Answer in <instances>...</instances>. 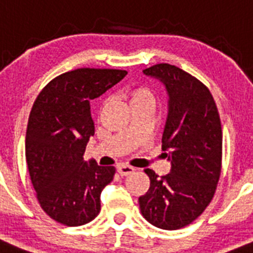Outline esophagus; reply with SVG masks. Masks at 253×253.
<instances>
[{"label": "esophagus", "mask_w": 253, "mask_h": 253, "mask_svg": "<svg viewBox=\"0 0 253 253\" xmlns=\"http://www.w3.org/2000/svg\"><path fill=\"white\" fill-rule=\"evenodd\" d=\"M135 169L133 167L131 166H126V165H121V166L117 167V171H118V173H120L121 176H127L130 175V173L135 172Z\"/></svg>", "instance_id": "1"}]
</instances>
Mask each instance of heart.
Listing matches in <instances>:
<instances>
[{"mask_svg":"<svg viewBox=\"0 0 253 253\" xmlns=\"http://www.w3.org/2000/svg\"><path fill=\"white\" fill-rule=\"evenodd\" d=\"M140 101H154V96L148 88L140 87L130 92V104L140 103Z\"/></svg>","mask_w":253,"mask_h":253,"instance_id":"obj_1","label":"heart"}]
</instances>
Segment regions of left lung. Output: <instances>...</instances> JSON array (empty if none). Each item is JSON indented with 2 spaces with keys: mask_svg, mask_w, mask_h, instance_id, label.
Wrapping results in <instances>:
<instances>
[{
  "mask_svg": "<svg viewBox=\"0 0 253 253\" xmlns=\"http://www.w3.org/2000/svg\"><path fill=\"white\" fill-rule=\"evenodd\" d=\"M143 73L162 82L169 95L162 150L171 169L162 177L145 169L150 188L139 198L140 211L157 228L176 230L194 221L215 194L221 172V122L211 92L195 77L166 63Z\"/></svg>",
  "mask_w": 253,
  "mask_h": 253,
  "instance_id": "left-lung-1",
  "label": "left lung"
}]
</instances>
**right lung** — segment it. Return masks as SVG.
Returning <instances> with one entry per match:
<instances>
[{
	"instance_id": "add662e5",
	"label": "right lung",
	"mask_w": 253,
	"mask_h": 253,
	"mask_svg": "<svg viewBox=\"0 0 253 253\" xmlns=\"http://www.w3.org/2000/svg\"><path fill=\"white\" fill-rule=\"evenodd\" d=\"M126 74L94 68L67 72L51 81L32 107L25 158L38 202L55 221L80 226L100 212V194L116 169L84 159L95 133L90 103Z\"/></svg>"
}]
</instances>
